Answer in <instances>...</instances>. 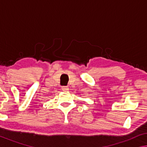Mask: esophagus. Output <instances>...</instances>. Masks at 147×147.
<instances>
[{"label": "esophagus", "instance_id": "obj_1", "mask_svg": "<svg viewBox=\"0 0 147 147\" xmlns=\"http://www.w3.org/2000/svg\"><path fill=\"white\" fill-rule=\"evenodd\" d=\"M61 89L63 91H67L69 90V88H68L67 86H62L61 87Z\"/></svg>", "mask_w": 147, "mask_h": 147}]
</instances>
